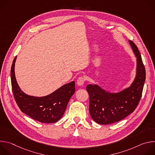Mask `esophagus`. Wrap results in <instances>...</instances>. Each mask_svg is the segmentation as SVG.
Segmentation results:
<instances>
[{
    "label": "esophagus",
    "instance_id": "1",
    "mask_svg": "<svg viewBox=\"0 0 155 155\" xmlns=\"http://www.w3.org/2000/svg\"><path fill=\"white\" fill-rule=\"evenodd\" d=\"M85 81H86V78H85L84 77H80L77 79V84H78V86H82V85L84 84V83Z\"/></svg>",
    "mask_w": 155,
    "mask_h": 155
}]
</instances>
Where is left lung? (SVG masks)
I'll list each match as a JSON object with an SVG mask.
<instances>
[{"mask_svg": "<svg viewBox=\"0 0 155 155\" xmlns=\"http://www.w3.org/2000/svg\"><path fill=\"white\" fill-rule=\"evenodd\" d=\"M129 41L137 58L136 77L130 86L118 93L106 92L96 84L86 86L90 97V113L98 124H112L124 119L134 111L140 102L145 81V69L137 47L132 41Z\"/></svg>", "mask_w": 155, "mask_h": 155, "instance_id": "left-lung-1", "label": "left lung"}]
</instances>
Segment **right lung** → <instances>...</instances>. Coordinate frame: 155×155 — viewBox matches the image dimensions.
I'll return each mask as SVG.
<instances>
[{
	"label": "right lung",
	"mask_w": 155,
	"mask_h": 155,
	"mask_svg": "<svg viewBox=\"0 0 155 155\" xmlns=\"http://www.w3.org/2000/svg\"><path fill=\"white\" fill-rule=\"evenodd\" d=\"M13 59L11 68V83L15 101L22 112L41 123H53L59 120L64 115L68 102L75 91L73 81L59 87L53 93L44 97H34L26 94L21 90L15 78Z\"/></svg>",
	"instance_id": "right-lung-1"
}]
</instances>
